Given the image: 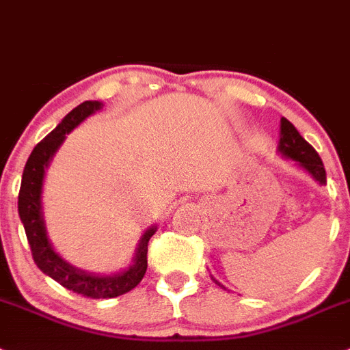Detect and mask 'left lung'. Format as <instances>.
<instances>
[{"label":"left lung","instance_id":"obj_1","mask_svg":"<svg viewBox=\"0 0 350 350\" xmlns=\"http://www.w3.org/2000/svg\"><path fill=\"white\" fill-rule=\"evenodd\" d=\"M278 151L285 158L293 160L301 169H305L319 185H326V169H324V163H322L319 153L299 135L296 126L288 120H285V118L280 120V142H278Z\"/></svg>","mask_w":350,"mask_h":350}]
</instances>
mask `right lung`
Here are the masks:
<instances>
[{
  "instance_id": "obj_1",
  "label": "right lung",
  "mask_w": 350,
  "mask_h": 350,
  "mask_svg": "<svg viewBox=\"0 0 350 350\" xmlns=\"http://www.w3.org/2000/svg\"><path fill=\"white\" fill-rule=\"evenodd\" d=\"M102 107V102L88 100L72 109L63 118L62 123L57 124L44 141L35 146V150L31 151L28 162L24 165L19 190V217L26 230V238L31 247V255L36 266L40 267V271H44L45 275L51 276L53 280L62 284L72 293H77L84 297H93V299L116 297L137 287L148 269V243L151 236L157 232V226L146 230L135 248L132 266L114 275H91L83 269H77L63 260L49 241L44 213H42V187H44L45 171L54 153L59 150V146L66 139V133L72 132L77 124L83 123L88 116L95 114Z\"/></svg>"
}]
</instances>
